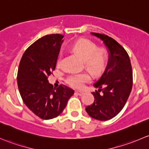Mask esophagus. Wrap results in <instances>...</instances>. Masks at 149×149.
<instances>
[{"mask_svg": "<svg viewBox=\"0 0 149 149\" xmlns=\"http://www.w3.org/2000/svg\"><path fill=\"white\" fill-rule=\"evenodd\" d=\"M75 93H76L77 95H79V96H82V95L84 94L83 92H82V91H78V90H77V91H75Z\"/></svg>", "mask_w": 149, "mask_h": 149, "instance_id": "1", "label": "esophagus"}]
</instances>
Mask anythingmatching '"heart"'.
Returning <instances> with one entry per match:
<instances>
[{
    "label": "heart",
    "instance_id": "1",
    "mask_svg": "<svg viewBox=\"0 0 149 149\" xmlns=\"http://www.w3.org/2000/svg\"><path fill=\"white\" fill-rule=\"evenodd\" d=\"M73 52L84 60L87 70L95 76L99 75L105 70L107 64V54L103 48H97V46L92 41L80 39L71 47ZM62 58L57 60V65L60 66ZM91 80V75L87 72L72 73L67 77L66 82L72 87L81 89L85 83Z\"/></svg>",
    "mask_w": 149,
    "mask_h": 149
}]
</instances>
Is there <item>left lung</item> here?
<instances>
[{
	"label": "left lung",
	"instance_id": "left-lung-1",
	"mask_svg": "<svg viewBox=\"0 0 149 149\" xmlns=\"http://www.w3.org/2000/svg\"><path fill=\"white\" fill-rule=\"evenodd\" d=\"M91 34L103 41L108 49L109 58L103 74L93 85L98 88L92 93L94 102L85 110L93 118L108 120L120 113L131 92L133 72L131 60L123 47L113 38L93 32Z\"/></svg>",
	"mask_w": 149,
	"mask_h": 149
}]
</instances>
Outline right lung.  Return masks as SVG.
<instances>
[{
    "instance_id": "1",
    "label": "right lung",
    "mask_w": 149,
    "mask_h": 149,
    "mask_svg": "<svg viewBox=\"0 0 149 149\" xmlns=\"http://www.w3.org/2000/svg\"><path fill=\"white\" fill-rule=\"evenodd\" d=\"M63 37L56 33L38 39L24 52L18 67L17 82L21 98L29 110L44 120L59 116L74 93L65 85L56 89L49 83Z\"/></svg>"
}]
</instances>
